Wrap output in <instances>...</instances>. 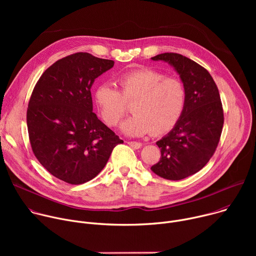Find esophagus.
I'll list each match as a JSON object with an SVG mask.
<instances>
[{
    "label": "esophagus",
    "instance_id": "esophagus-1",
    "mask_svg": "<svg viewBox=\"0 0 256 256\" xmlns=\"http://www.w3.org/2000/svg\"><path fill=\"white\" fill-rule=\"evenodd\" d=\"M130 147H132L134 149H140V147H142V144L140 142H132V140H128V142H126Z\"/></svg>",
    "mask_w": 256,
    "mask_h": 256
}]
</instances>
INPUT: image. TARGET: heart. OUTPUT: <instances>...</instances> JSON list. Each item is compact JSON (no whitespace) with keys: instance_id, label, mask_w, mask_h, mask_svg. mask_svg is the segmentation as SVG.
Returning a JSON list of instances; mask_svg holds the SVG:
<instances>
[{"instance_id":"obj_1","label":"heart","mask_w":256,"mask_h":256,"mask_svg":"<svg viewBox=\"0 0 256 256\" xmlns=\"http://www.w3.org/2000/svg\"><path fill=\"white\" fill-rule=\"evenodd\" d=\"M116 82L122 94L112 84L103 83L94 92V102L104 122L114 126L126 110V101L134 100V114L120 124V130L126 136L167 132L184 110L186 90L184 83L174 77H165L157 70H128L118 77Z\"/></svg>"}]
</instances>
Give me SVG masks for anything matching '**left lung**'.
Here are the masks:
<instances>
[{
  "label": "left lung",
  "mask_w": 256,
  "mask_h": 256,
  "mask_svg": "<svg viewBox=\"0 0 256 256\" xmlns=\"http://www.w3.org/2000/svg\"><path fill=\"white\" fill-rule=\"evenodd\" d=\"M151 60L170 64L186 90L184 110L156 142L161 158L151 167L162 178L180 180L198 172L214 155L224 124L221 98L210 72L196 62L172 52Z\"/></svg>",
  "instance_id": "1"
}]
</instances>
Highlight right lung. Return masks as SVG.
<instances>
[{"instance_id":"1","label":"right lung","mask_w":256,"mask_h":256,"mask_svg":"<svg viewBox=\"0 0 256 256\" xmlns=\"http://www.w3.org/2000/svg\"><path fill=\"white\" fill-rule=\"evenodd\" d=\"M114 64L86 52L70 54L50 66L33 89L27 109L32 151L50 174L68 184L93 179L124 142L93 112L92 85Z\"/></svg>"}]
</instances>
